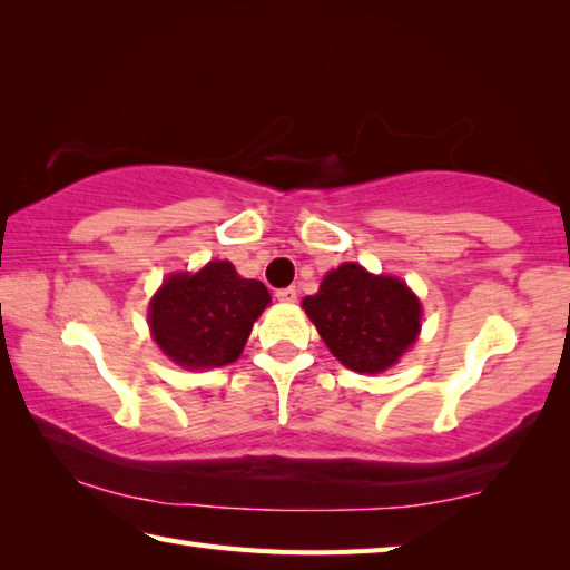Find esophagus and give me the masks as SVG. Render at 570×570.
Returning <instances> with one entry per match:
<instances>
[{
  "label": "esophagus",
  "mask_w": 570,
  "mask_h": 570,
  "mask_svg": "<svg viewBox=\"0 0 570 570\" xmlns=\"http://www.w3.org/2000/svg\"><path fill=\"white\" fill-rule=\"evenodd\" d=\"M276 298H278V302H284V304H294L296 298H298V292H296L294 286H288V288H278V292H276Z\"/></svg>",
  "instance_id": "esophagus-1"
}]
</instances>
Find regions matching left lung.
<instances>
[{
	"instance_id": "obj_1",
	"label": "left lung",
	"mask_w": 570,
	"mask_h": 570,
	"mask_svg": "<svg viewBox=\"0 0 570 570\" xmlns=\"http://www.w3.org/2000/svg\"><path fill=\"white\" fill-rule=\"evenodd\" d=\"M308 318L341 364L379 374L399 361L419 336L421 304L393 276H374L358 264H341L304 298Z\"/></svg>"
}]
</instances>
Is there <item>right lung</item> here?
Returning a JSON list of instances; mask_svg holds the SVG:
<instances>
[{
  "label": "right lung",
  "mask_w": 570,
  "mask_h": 570,
  "mask_svg": "<svg viewBox=\"0 0 570 570\" xmlns=\"http://www.w3.org/2000/svg\"><path fill=\"white\" fill-rule=\"evenodd\" d=\"M268 302L262 282L242 278L229 262H209L202 272L164 282L151 298L149 326L154 341L179 366H226L239 358Z\"/></svg>",
  "instance_id": "add662e5"
}]
</instances>
